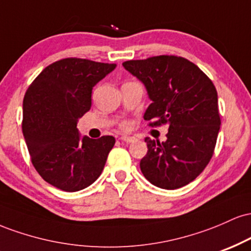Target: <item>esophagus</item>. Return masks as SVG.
Here are the masks:
<instances>
[{
  "instance_id": "34e87169",
  "label": "esophagus",
  "mask_w": 251,
  "mask_h": 251,
  "mask_svg": "<svg viewBox=\"0 0 251 251\" xmlns=\"http://www.w3.org/2000/svg\"><path fill=\"white\" fill-rule=\"evenodd\" d=\"M120 140H122L123 143L129 144V143H133L135 140V138H133V137H122V138H120Z\"/></svg>"
}]
</instances>
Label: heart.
<instances>
[{
    "label": "heart",
    "instance_id": "heart-1",
    "mask_svg": "<svg viewBox=\"0 0 251 251\" xmlns=\"http://www.w3.org/2000/svg\"><path fill=\"white\" fill-rule=\"evenodd\" d=\"M122 128L124 129V131H128V129L131 128V125H129V123H123Z\"/></svg>",
    "mask_w": 251,
    "mask_h": 251
}]
</instances>
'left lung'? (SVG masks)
I'll return each mask as SVG.
<instances>
[{
  "instance_id": "1",
  "label": "left lung",
  "mask_w": 251,
  "mask_h": 251,
  "mask_svg": "<svg viewBox=\"0 0 251 251\" xmlns=\"http://www.w3.org/2000/svg\"><path fill=\"white\" fill-rule=\"evenodd\" d=\"M123 66L145 85L152 101L144 119L152 127L169 126L166 142L145 138L148 153L140 170L158 188L179 189L196 179L214 154L221 126L216 87L181 56L129 60Z\"/></svg>"
}]
</instances>
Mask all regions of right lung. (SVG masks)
<instances>
[{"label": "right lung", "instance_id": "obj_1", "mask_svg": "<svg viewBox=\"0 0 251 251\" xmlns=\"http://www.w3.org/2000/svg\"><path fill=\"white\" fill-rule=\"evenodd\" d=\"M117 67L77 57L47 66L25 94L22 132L31 163L50 185L75 192L101 175L114 146L112 135H80L79 118L92 106V89Z\"/></svg>", "mask_w": 251, "mask_h": 251}]
</instances>
